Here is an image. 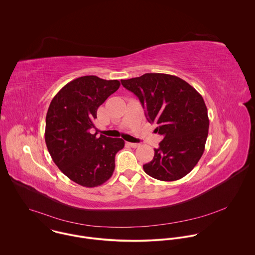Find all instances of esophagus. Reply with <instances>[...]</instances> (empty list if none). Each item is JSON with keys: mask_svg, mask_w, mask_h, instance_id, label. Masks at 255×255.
Listing matches in <instances>:
<instances>
[{"mask_svg": "<svg viewBox=\"0 0 255 255\" xmlns=\"http://www.w3.org/2000/svg\"><path fill=\"white\" fill-rule=\"evenodd\" d=\"M128 144L130 146L131 148H137V147H139V143H132V142H128Z\"/></svg>", "mask_w": 255, "mask_h": 255, "instance_id": "1", "label": "esophagus"}]
</instances>
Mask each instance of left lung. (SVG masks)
<instances>
[{
  "instance_id": "8db88e82",
  "label": "left lung",
  "mask_w": 255,
  "mask_h": 255,
  "mask_svg": "<svg viewBox=\"0 0 255 255\" xmlns=\"http://www.w3.org/2000/svg\"><path fill=\"white\" fill-rule=\"evenodd\" d=\"M123 86L139 99L147 121L163 135L153 160L143 165L150 177L164 182L186 176L201 158L209 119L202 96L182 78L166 73H145L122 79Z\"/></svg>"
}]
</instances>
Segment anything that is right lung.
I'll list each match as a JSON object with an SVG mask.
<instances>
[{
    "mask_svg": "<svg viewBox=\"0 0 255 255\" xmlns=\"http://www.w3.org/2000/svg\"><path fill=\"white\" fill-rule=\"evenodd\" d=\"M119 80L96 75L78 77L53 98L46 116L45 141L58 168L73 182L94 187L107 182L115 170L122 138L90 132L97 110L120 87Z\"/></svg>",
    "mask_w": 255,
    "mask_h": 255,
    "instance_id": "1",
    "label": "right lung"
}]
</instances>
